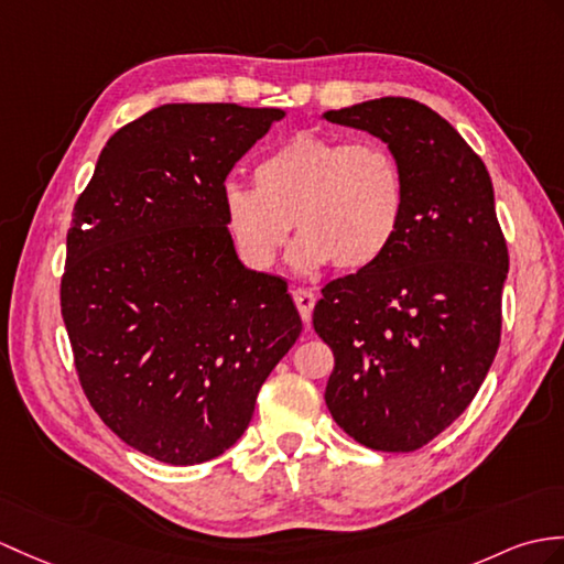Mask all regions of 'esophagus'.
<instances>
[{
  "label": "esophagus",
  "instance_id": "1",
  "mask_svg": "<svg viewBox=\"0 0 564 564\" xmlns=\"http://www.w3.org/2000/svg\"><path fill=\"white\" fill-rule=\"evenodd\" d=\"M293 300H295V307L300 312V317H303V322L307 324L310 317H312L314 303H317V295H314L312 291H307V288H295Z\"/></svg>",
  "mask_w": 564,
  "mask_h": 564
}]
</instances>
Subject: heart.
<instances>
[{
	"label": "heart",
	"mask_w": 564,
	"mask_h": 564,
	"mask_svg": "<svg viewBox=\"0 0 564 564\" xmlns=\"http://www.w3.org/2000/svg\"><path fill=\"white\" fill-rule=\"evenodd\" d=\"M257 185L226 182L223 214L247 264H276L293 230L300 269L375 264L397 238L405 180L382 141L297 132L259 161Z\"/></svg>",
	"instance_id": "heart-1"
}]
</instances>
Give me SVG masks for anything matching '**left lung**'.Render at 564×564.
Returning a JSON list of instances; mask_svg holds the SVG:
<instances>
[{
    "label": "left lung",
    "instance_id": "1",
    "mask_svg": "<svg viewBox=\"0 0 564 564\" xmlns=\"http://www.w3.org/2000/svg\"><path fill=\"white\" fill-rule=\"evenodd\" d=\"M389 143L405 212L375 264L322 288L314 332L334 352L324 401L346 435L413 452L474 401L502 332L507 242L486 163L456 129L411 98L324 112Z\"/></svg>",
    "mask_w": 564,
    "mask_h": 564
}]
</instances>
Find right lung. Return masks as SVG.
<instances>
[{"instance_id":"right-lung-1","label":"right lung","mask_w":564,"mask_h":564,"mask_svg":"<svg viewBox=\"0 0 564 564\" xmlns=\"http://www.w3.org/2000/svg\"><path fill=\"white\" fill-rule=\"evenodd\" d=\"M276 108L161 105L105 143L67 232L59 303L84 394L155 462H212L303 329L279 276L245 269L226 177Z\"/></svg>"}]
</instances>
